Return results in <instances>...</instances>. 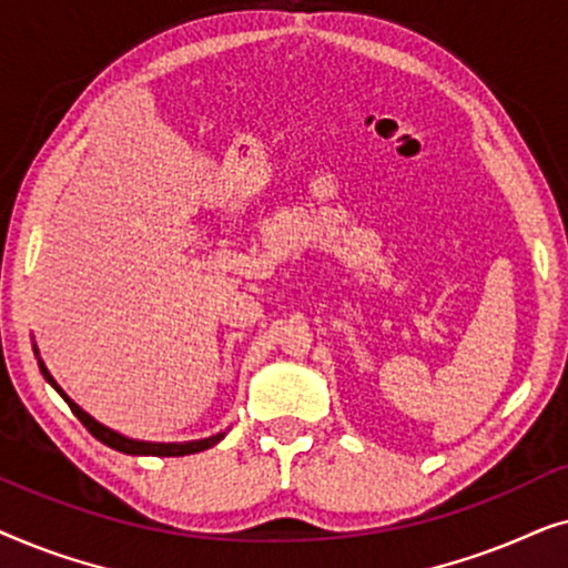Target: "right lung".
I'll list each match as a JSON object with an SVG mask.
<instances>
[{
    "label": "right lung",
    "mask_w": 568,
    "mask_h": 568,
    "mask_svg": "<svg viewBox=\"0 0 568 568\" xmlns=\"http://www.w3.org/2000/svg\"><path fill=\"white\" fill-rule=\"evenodd\" d=\"M38 367H41L43 377L49 379V383L57 387V390L61 393V387L53 383V377L49 375V369L43 367V362L38 359ZM61 398H64L69 403V408H72V414L80 418V422L84 424V429H88L92 437L103 442V445L119 449V453H126V455H154V457H181V455H193V453H201V449H209L214 447L216 442H220L224 434H216V437H209V439H199V442H185V445H158V442H136V439H129V437H121V434H115L108 429V426L98 424L95 418L84 414V410L77 406L74 400H69L64 393H61Z\"/></svg>",
    "instance_id": "1"
}]
</instances>
